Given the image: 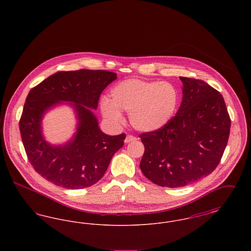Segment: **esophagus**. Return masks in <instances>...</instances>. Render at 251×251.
I'll use <instances>...</instances> for the list:
<instances>
[{
    "instance_id": "obj_1",
    "label": "esophagus",
    "mask_w": 251,
    "mask_h": 251,
    "mask_svg": "<svg viewBox=\"0 0 251 251\" xmlns=\"http://www.w3.org/2000/svg\"><path fill=\"white\" fill-rule=\"evenodd\" d=\"M137 138L136 137H134V136H132V135H127L126 136V138H125V143H130L131 141H135Z\"/></svg>"
}]
</instances>
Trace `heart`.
Masks as SVG:
<instances>
[{"mask_svg": "<svg viewBox=\"0 0 251 251\" xmlns=\"http://www.w3.org/2000/svg\"><path fill=\"white\" fill-rule=\"evenodd\" d=\"M111 100L100 101L102 116L112 123L123 121L122 111L129 112V120L136 131L153 132L164 128L174 116L178 103L177 87L169 82L129 78L111 90Z\"/></svg>", "mask_w": 251, "mask_h": 251, "instance_id": "1", "label": "heart"}]
</instances>
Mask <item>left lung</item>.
I'll list each match as a JSON object with an SVG mask.
<instances>
[{"label":"left lung","mask_w":251,"mask_h":251,"mask_svg":"<svg viewBox=\"0 0 251 251\" xmlns=\"http://www.w3.org/2000/svg\"><path fill=\"white\" fill-rule=\"evenodd\" d=\"M182 100L167 125L140 135V169L163 187H183L218 166L229 135L230 119L222 95L205 82L179 77Z\"/></svg>","instance_id":"1"}]
</instances>
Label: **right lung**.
I'll list each match as a JSON object with an SVG mask.
<instances>
[{"instance_id": "1", "label": "right lung", "mask_w": 251, "mask_h": 251, "mask_svg": "<svg viewBox=\"0 0 251 251\" xmlns=\"http://www.w3.org/2000/svg\"><path fill=\"white\" fill-rule=\"evenodd\" d=\"M116 79L117 73L107 71L60 72L30 90L20 131L30 163L44 179L64 188L83 189L102 178L126 135L111 136L100 131L93 110L101 92ZM59 105L74 110L76 131L66 144L53 145L43 134L42 120Z\"/></svg>"}]
</instances>
